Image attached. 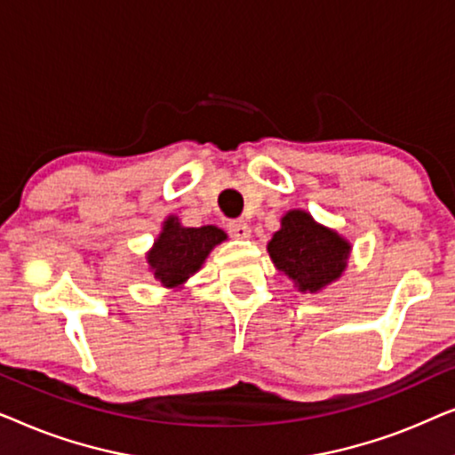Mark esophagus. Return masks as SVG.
<instances>
[{
    "label": "esophagus",
    "mask_w": 455,
    "mask_h": 455,
    "mask_svg": "<svg viewBox=\"0 0 455 455\" xmlns=\"http://www.w3.org/2000/svg\"><path fill=\"white\" fill-rule=\"evenodd\" d=\"M228 232L235 240H246V238H251L252 229H251V226H248L246 221H229Z\"/></svg>",
    "instance_id": "1"
}]
</instances>
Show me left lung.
Returning a JSON list of instances; mask_svg holds the SVG:
<instances>
[{"instance_id":"left-lung-1","label":"left lung","mask_w":455,"mask_h":455,"mask_svg":"<svg viewBox=\"0 0 455 455\" xmlns=\"http://www.w3.org/2000/svg\"><path fill=\"white\" fill-rule=\"evenodd\" d=\"M267 252L275 269L291 279L298 291L316 294L344 275L352 244L338 229L316 221L308 211L290 209L282 217V228L267 244Z\"/></svg>"}]
</instances>
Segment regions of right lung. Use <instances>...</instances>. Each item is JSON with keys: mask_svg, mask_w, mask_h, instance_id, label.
Instances as JSON below:
<instances>
[{"mask_svg": "<svg viewBox=\"0 0 455 455\" xmlns=\"http://www.w3.org/2000/svg\"><path fill=\"white\" fill-rule=\"evenodd\" d=\"M228 234L217 226L186 228L178 215H167L151 251L145 254L147 269L167 290H178L201 271L204 260Z\"/></svg>", "mask_w": 455, "mask_h": 455, "instance_id": "obj_1", "label": "right lung"}]
</instances>
